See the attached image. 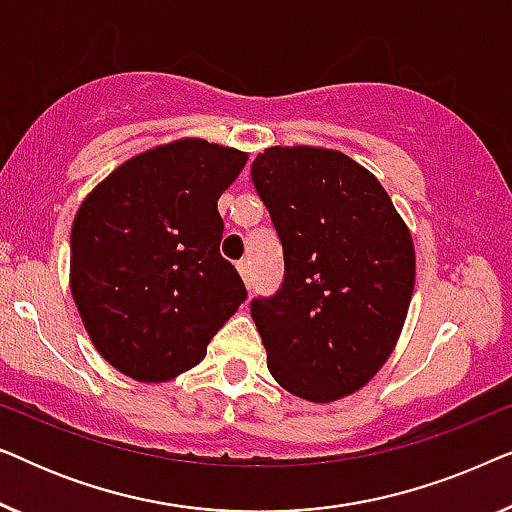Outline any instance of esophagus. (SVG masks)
<instances>
[{
    "instance_id": "1",
    "label": "esophagus",
    "mask_w": 512,
    "mask_h": 512,
    "mask_svg": "<svg viewBox=\"0 0 512 512\" xmlns=\"http://www.w3.org/2000/svg\"><path fill=\"white\" fill-rule=\"evenodd\" d=\"M237 272H240L242 282L247 284V286H251V268H249V261H240V263H237Z\"/></svg>"
}]
</instances>
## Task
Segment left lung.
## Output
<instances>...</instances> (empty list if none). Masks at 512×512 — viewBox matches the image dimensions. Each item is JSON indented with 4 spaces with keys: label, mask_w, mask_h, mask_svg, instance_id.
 Listing matches in <instances>:
<instances>
[{
    "label": "left lung",
    "mask_w": 512,
    "mask_h": 512,
    "mask_svg": "<svg viewBox=\"0 0 512 512\" xmlns=\"http://www.w3.org/2000/svg\"><path fill=\"white\" fill-rule=\"evenodd\" d=\"M251 179L284 247V284L251 319L279 387L345 398L394 352L415 289V244L373 172L324 146H270Z\"/></svg>",
    "instance_id": "obj_1"
}]
</instances>
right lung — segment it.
I'll return each mask as SVG.
<instances>
[{
  "instance_id": "obj_1",
  "label": "right lung",
  "mask_w": 512,
  "mask_h": 512,
  "mask_svg": "<svg viewBox=\"0 0 512 512\" xmlns=\"http://www.w3.org/2000/svg\"><path fill=\"white\" fill-rule=\"evenodd\" d=\"M249 153L181 137L118 165L72 223L69 289L93 345L118 373L167 382L205 359L247 298L221 256V193Z\"/></svg>"
}]
</instances>
